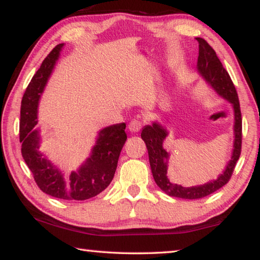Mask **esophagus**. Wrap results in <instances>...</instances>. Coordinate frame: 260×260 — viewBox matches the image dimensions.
<instances>
[{
    "mask_svg": "<svg viewBox=\"0 0 260 260\" xmlns=\"http://www.w3.org/2000/svg\"><path fill=\"white\" fill-rule=\"evenodd\" d=\"M142 128V121H140L139 119H133L131 120L128 124V129L133 133H138V132Z\"/></svg>",
    "mask_w": 260,
    "mask_h": 260,
    "instance_id": "obj_1",
    "label": "esophagus"
}]
</instances>
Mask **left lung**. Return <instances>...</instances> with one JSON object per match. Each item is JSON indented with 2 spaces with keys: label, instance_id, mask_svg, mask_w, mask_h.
<instances>
[{
  "label": "left lung",
  "instance_id": "obj_1",
  "mask_svg": "<svg viewBox=\"0 0 260 260\" xmlns=\"http://www.w3.org/2000/svg\"><path fill=\"white\" fill-rule=\"evenodd\" d=\"M199 41V60H197V69L200 73L204 77L211 86L214 88L217 93L222 96L223 99L233 104L235 113V125H234V149H233L232 159L228 162L226 170L220 177L212 182H209L203 186L197 187H182L180 184L172 183L167 178V158L169 153L166 152L162 146V142L166 138V131L160 125L152 124L148 125L142 129L141 138L146 142L148 149L149 161H150L151 172L153 179L162 191L167 195L179 197V199L186 200H197L202 197L209 196L211 193L217 191L218 189L228 183L232 174L234 172L236 162L239 160L242 149V116L239 96L235 89L234 83H233L230 74L222 67L221 61L218 58L217 54L212 47H211L204 39L196 38Z\"/></svg>",
  "mask_w": 260,
  "mask_h": 260
}]
</instances>
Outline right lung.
<instances>
[{"mask_svg": "<svg viewBox=\"0 0 260 260\" xmlns=\"http://www.w3.org/2000/svg\"><path fill=\"white\" fill-rule=\"evenodd\" d=\"M61 47L63 43L57 45L42 61L21 100L19 122L21 155L33 174L34 181L43 192L60 200L85 201L99 195L112 181L120 151L127 140L126 124L121 122L101 131L91 156L78 172H72L67 177L43 156L40 151L39 131L35 129L38 124V102Z\"/></svg>", "mask_w": 260, "mask_h": 260, "instance_id": "right-lung-1", "label": "right lung"}]
</instances>
